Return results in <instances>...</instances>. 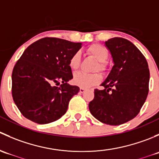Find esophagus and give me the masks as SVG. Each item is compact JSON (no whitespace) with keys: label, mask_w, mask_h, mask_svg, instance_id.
Here are the masks:
<instances>
[{"label":"esophagus","mask_w":159,"mask_h":159,"mask_svg":"<svg viewBox=\"0 0 159 159\" xmlns=\"http://www.w3.org/2000/svg\"><path fill=\"white\" fill-rule=\"evenodd\" d=\"M85 89H84V88H80V92L81 93H83V92H84V91H85Z\"/></svg>","instance_id":"obj_1"}]
</instances>
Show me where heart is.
<instances>
[{
	"instance_id": "b5f03b06",
	"label": "heart",
	"mask_w": 159,
	"mask_h": 159,
	"mask_svg": "<svg viewBox=\"0 0 159 159\" xmlns=\"http://www.w3.org/2000/svg\"><path fill=\"white\" fill-rule=\"evenodd\" d=\"M87 52L98 61L97 69L104 70L105 69V62L108 57V51L104 46L94 44L87 49ZM80 53L76 52L69 59V67L70 69L75 70L79 68ZM102 80V76L99 74H86L84 72H78L75 74L73 78L74 84L81 88L87 89L99 83Z\"/></svg>"
}]
</instances>
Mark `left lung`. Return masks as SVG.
Masks as SVG:
<instances>
[{
  "label": "left lung",
  "mask_w": 159,
  "mask_h": 159,
  "mask_svg": "<svg viewBox=\"0 0 159 159\" xmlns=\"http://www.w3.org/2000/svg\"><path fill=\"white\" fill-rule=\"evenodd\" d=\"M114 65L102 90H94L89 103L91 115L101 122L119 125L133 119L140 111L148 93L150 74L143 54L125 38H113L105 42Z\"/></svg>",
  "instance_id": "8db88e82"
}]
</instances>
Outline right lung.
I'll list each match as a JSON object with an SVG mask.
<instances>
[{"instance_id": "add662e5", "label": "right lung", "mask_w": 159, "mask_h": 159, "mask_svg": "<svg viewBox=\"0 0 159 159\" xmlns=\"http://www.w3.org/2000/svg\"><path fill=\"white\" fill-rule=\"evenodd\" d=\"M81 46V43L44 38L24 51L13 69L12 96L25 118L44 125L66 113L70 98L80 91L68 83L73 78L69 59ZM60 81L59 87L54 85Z\"/></svg>"}]
</instances>
